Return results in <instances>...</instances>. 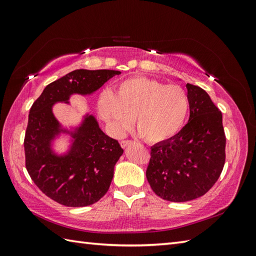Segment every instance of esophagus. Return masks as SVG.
<instances>
[{
	"instance_id": "obj_1",
	"label": "esophagus",
	"mask_w": 256,
	"mask_h": 256,
	"mask_svg": "<svg viewBox=\"0 0 256 256\" xmlns=\"http://www.w3.org/2000/svg\"><path fill=\"white\" fill-rule=\"evenodd\" d=\"M131 143H132L131 140H122V142H121V146H122V148H126L128 145H130V144H131Z\"/></svg>"
}]
</instances>
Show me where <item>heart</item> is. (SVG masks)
<instances>
[{
	"instance_id": "obj_1",
	"label": "heart",
	"mask_w": 256,
	"mask_h": 256,
	"mask_svg": "<svg viewBox=\"0 0 256 256\" xmlns=\"http://www.w3.org/2000/svg\"><path fill=\"white\" fill-rule=\"evenodd\" d=\"M98 111L114 135L126 131L135 118L140 136L150 143H160L182 128L189 99L182 86L134 77L120 82L114 94L110 91L101 94Z\"/></svg>"
}]
</instances>
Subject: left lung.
I'll return each mask as SVG.
<instances>
[{
    "label": "left lung",
    "instance_id": "8db88e82",
    "mask_svg": "<svg viewBox=\"0 0 256 256\" xmlns=\"http://www.w3.org/2000/svg\"><path fill=\"white\" fill-rule=\"evenodd\" d=\"M188 123L175 136L155 144L146 178L153 192L172 202L197 199L214 186L226 160L222 113L200 86L186 84Z\"/></svg>",
    "mask_w": 256,
    "mask_h": 256
}]
</instances>
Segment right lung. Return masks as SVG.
<instances>
[{
	"label": "right lung",
	"instance_id": "obj_1",
	"mask_svg": "<svg viewBox=\"0 0 256 256\" xmlns=\"http://www.w3.org/2000/svg\"><path fill=\"white\" fill-rule=\"evenodd\" d=\"M121 72L116 70L77 69L48 84L32 103L24 148L32 180L47 197L67 206L96 204L110 187L114 166L123 154L118 140L102 131L89 112L76 125H64L55 116L58 103L72 106V96H90L106 81ZM66 140L64 152L56 143Z\"/></svg>",
	"mask_w": 256,
	"mask_h": 256
}]
</instances>
